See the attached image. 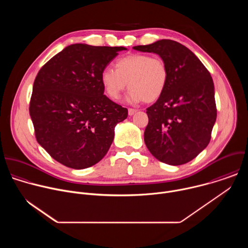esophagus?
Here are the masks:
<instances>
[{
	"label": "esophagus",
	"instance_id": "esophagus-1",
	"mask_svg": "<svg viewBox=\"0 0 248 248\" xmlns=\"http://www.w3.org/2000/svg\"><path fill=\"white\" fill-rule=\"evenodd\" d=\"M136 112H137V110H136V109H131V108H129V109H128V115H129V116L134 115Z\"/></svg>",
	"mask_w": 248,
	"mask_h": 248
}]
</instances>
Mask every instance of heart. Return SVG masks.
I'll use <instances>...</instances> for the list:
<instances>
[{
	"mask_svg": "<svg viewBox=\"0 0 248 248\" xmlns=\"http://www.w3.org/2000/svg\"><path fill=\"white\" fill-rule=\"evenodd\" d=\"M116 69L105 67L100 78L107 95L114 101L120 99L128 83L130 89L127 100L136 104L141 101H157L166 90L169 82V69L159 56L130 54L118 59Z\"/></svg>",
	"mask_w": 248,
	"mask_h": 248,
	"instance_id": "b5f03b06",
	"label": "heart"
}]
</instances>
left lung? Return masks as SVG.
Returning <instances> with one entry per match:
<instances>
[{
	"label": "left lung",
	"mask_w": 248,
	"mask_h": 248,
	"mask_svg": "<svg viewBox=\"0 0 248 248\" xmlns=\"http://www.w3.org/2000/svg\"><path fill=\"white\" fill-rule=\"evenodd\" d=\"M133 49L158 54L169 69L166 90L146 110L145 144L163 163L186 164L210 142L217 118L213 79L200 60L176 41L163 39Z\"/></svg>",
	"instance_id": "left-lung-1"
}]
</instances>
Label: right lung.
<instances>
[{
  "instance_id": "1",
  "label": "right lung",
  "mask_w": 248,
  "mask_h": 248,
  "mask_svg": "<svg viewBox=\"0 0 248 248\" xmlns=\"http://www.w3.org/2000/svg\"><path fill=\"white\" fill-rule=\"evenodd\" d=\"M124 47L73 44L49 60L33 83L29 114L37 142L57 162L89 168L107 154L127 109L104 95L102 69Z\"/></svg>"
}]
</instances>
